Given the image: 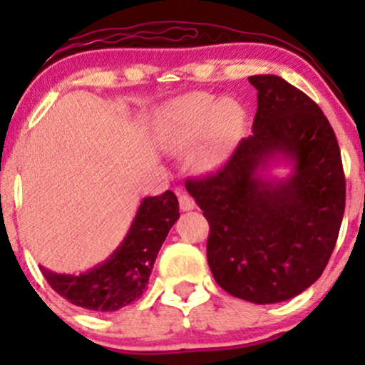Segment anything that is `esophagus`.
<instances>
[{
  "instance_id": "esophagus-1",
  "label": "esophagus",
  "mask_w": 365,
  "mask_h": 365,
  "mask_svg": "<svg viewBox=\"0 0 365 365\" xmlns=\"http://www.w3.org/2000/svg\"><path fill=\"white\" fill-rule=\"evenodd\" d=\"M178 202L182 211H192V209H195V200L188 194H185V192H178Z\"/></svg>"
}]
</instances>
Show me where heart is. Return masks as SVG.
I'll list each match as a JSON object with an SVG mask.
<instances>
[{"instance_id": "heart-1", "label": "heart", "mask_w": 365, "mask_h": 365, "mask_svg": "<svg viewBox=\"0 0 365 365\" xmlns=\"http://www.w3.org/2000/svg\"><path fill=\"white\" fill-rule=\"evenodd\" d=\"M242 120L244 110L235 99L188 92L163 110L158 121V142L171 154H183L202 139L194 154V165L197 170L209 171L220 165Z\"/></svg>"}]
</instances>
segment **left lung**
Wrapping results in <instances>:
<instances>
[{"label": "left lung", "mask_w": 365, "mask_h": 365, "mask_svg": "<svg viewBox=\"0 0 365 365\" xmlns=\"http://www.w3.org/2000/svg\"><path fill=\"white\" fill-rule=\"evenodd\" d=\"M252 135L217 173L188 180L209 221L207 264L237 299L278 304L307 290L328 264L345 211L336 135L311 98L276 75H254ZM291 166L287 178L271 165Z\"/></svg>", "instance_id": "1"}]
</instances>
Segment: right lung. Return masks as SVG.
Masks as SVG:
<instances>
[{"instance_id":"right-lung-1","label":"right lung","mask_w":365,"mask_h":365,"mask_svg":"<svg viewBox=\"0 0 365 365\" xmlns=\"http://www.w3.org/2000/svg\"><path fill=\"white\" fill-rule=\"evenodd\" d=\"M178 217V199L171 190L144 197L127 235L106 261L78 274L39 267L49 287L70 304L92 312H115L140 299L159 249Z\"/></svg>"}]
</instances>
